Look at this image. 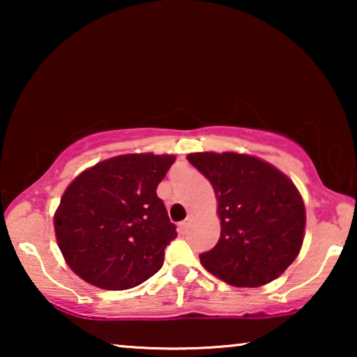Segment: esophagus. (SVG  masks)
I'll use <instances>...</instances> for the list:
<instances>
[{
	"label": "esophagus",
	"instance_id": "1",
	"mask_svg": "<svg viewBox=\"0 0 357 357\" xmlns=\"http://www.w3.org/2000/svg\"><path fill=\"white\" fill-rule=\"evenodd\" d=\"M190 222H192V216H188L187 219H185L183 222H180V224H178V229H180V231H182V232H187V229H188V226H190Z\"/></svg>",
	"mask_w": 357,
	"mask_h": 357
}]
</instances>
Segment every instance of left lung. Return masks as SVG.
<instances>
[{"mask_svg": "<svg viewBox=\"0 0 357 357\" xmlns=\"http://www.w3.org/2000/svg\"><path fill=\"white\" fill-rule=\"evenodd\" d=\"M187 159L211 182L221 219V237L199 255L202 265L236 287L281 276L304 241L305 208L296 185L255 155L193 153Z\"/></svg>", "mask_w": 357, "mask_h": 357, "instance_id": "8db88e82", "label": "left lung"}]
</instances>
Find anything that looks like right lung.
Masks as SVG:
<instances>
[{"instance_id":"add662e5","label":"right lung","mask_w":357,"mask_h":357,"mask_svg":"<svg viewBox=\"0 0 357 357\" xmlns=\"http://www.w3.org/2000/svg\"><path fill=\"white\" fill-rule=\"evenodd\" d=\"M175 155H115L77 175L53 224L68 266L107 291L135 287L155 275L177 237L155 190Z\"/></svg>"}]
</instances>
